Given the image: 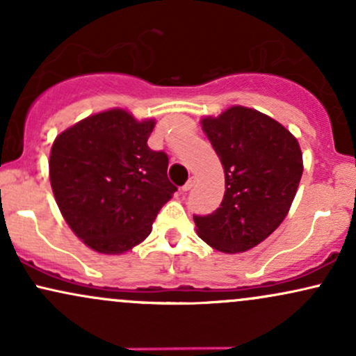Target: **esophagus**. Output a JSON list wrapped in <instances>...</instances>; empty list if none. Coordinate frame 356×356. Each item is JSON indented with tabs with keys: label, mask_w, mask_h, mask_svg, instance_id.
Segmentation results:
<instances>
[{
	"label": "esophagus",
	"mask_w": 356,
	"mask_h": 356,
	"mask_svg": "<svg viewBox=\"0 0 356 356\" xmlns=\"http://www.w3.org/2000/svg\"><path fill=\"white\" fill-rule=\"evenodd\" d=\"M192 186H194V177H189V181H187V182L184 184V186L181 187V192H182V194H184V192L191 191V189H192Z\"/></svg>",
	"instance_id": "34e87169"
}]
</instances>
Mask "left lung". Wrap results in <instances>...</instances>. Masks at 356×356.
<instances>
[{"label": "left lung", "mask_w": 356, "mask_h": 356, "mask_svg": "<svg viewBox=\"0 0 356 356\" xmlns=\"http://www.w3.org/2000/svg\"><path fill=\"white\" fill-rule=\"evenodd\" d=\"M202 129L220 159L226 192L207 216L194 214L197 234L222 252H244L283 222L303 174L298 140L271 117L231 107Z\"/></svg>", "instance_id": "1"}]
</instances>
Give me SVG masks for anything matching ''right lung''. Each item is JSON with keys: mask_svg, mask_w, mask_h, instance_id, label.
<instances>
[{"mask_svg": "<svg viewBox=\"0 0 356 356\" xmlns=\"http://www.w3.org/2000/svg\"><path fill=\"white\" fill-rule=\"evenodd\" d=\"M152 129V120L137 122L124 110H108L53 142V194L68 226L88 248L120 254L137 246L177 191L167 177V154L147 145Z\"/></svg>", "mask_w": 356, "mask_h": 356, "instance_id": "obj_1", "label": "right lung"}]
</instances>
